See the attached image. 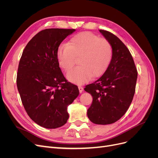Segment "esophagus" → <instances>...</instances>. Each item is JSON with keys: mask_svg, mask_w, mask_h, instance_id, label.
Here are the masks:
<instances>
[{"mask_svg": "<svg viewBox=\"0 0 158 158\" xmlns=\"http://www.w3.org/2000/svg\"><path fill=\"white\" fill-rule=\"evenodd\" d=\"M78 89H79V92L80 93H82L84 90V88L82 86H81V85H78Z\"/></svg>", "mask_w": 158, "mask_h": 158, "instance_id": "34e87169", "label": "esophagus"}]
</instances>
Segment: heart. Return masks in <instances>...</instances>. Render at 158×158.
Wrapping results in <instances>:
<instances>
[{"mask_svg": "<svg viewBox=\"0 0 158 158\" xmlns=\"http://www.w3.org/2000/svg\"><path fill=\"white\" fill-rule=\"evenodd\" d=\"M113 53L112 46L107 40L84 31L72 37L68 44L60 45L56 56L59 66L66 72L73 66L75 56H80V66L69 72L67 79L74 84H81L92 76H102L111 63Z\"/></svg>", "mask_w": 158, "mask_h": 158, "instance_id": "heart-1", "label": "heart"}]
</instances>
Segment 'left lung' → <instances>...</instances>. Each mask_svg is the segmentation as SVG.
I'll return each instance as SVG.
<instances>
[{
	"label": "left lung",
	"instance_id": "obj_1",
	"mask_svg": "<svg viewBox=\"0 0 158 158\" xmlns=\"http://www.w3.org/2000/svg\"><path fill=\"white\" fill-rule=\"evenodd\" d=\"M111 44L113 58L103 74L84 90L93 102L88 109L89 120L97 125L115 123L125 114L135 93L138 73L130 51L111 32L99 30Z\"/></svg>",
	"mask_w": 158,
	"mask_h": 158
}]
</instances>
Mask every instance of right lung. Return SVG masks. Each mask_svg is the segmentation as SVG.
I'll return each instance as SVG.
<instances>
[{"mask_svg":"<svg viewBox=\"0 0 158 158\" xmlns=\"http://www.w3.org/2000/svg\"><path fill=\"white\" fill-rule=\"evenodd\" d=\"M74 29L51 28L37 33L28 42L19 63L16 84L23 107L31 120L46 128L63 126L67 107L79 95L67 82L56 60L61 42Z\"/></svg>","mask_w":158,"mask_h":158,"instance_id":"right-lung-1","label":"right lung"}]
</instances>
